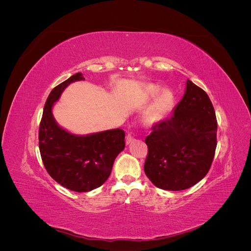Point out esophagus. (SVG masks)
I'll return each instance as SVG.
<instances>
[{"label": "esophagus", "instance_id": "esophagus-1", "mask_svg": "<svg viewBox=\"0 0 251 251\" xmlns=\"http://www.w3.org/2000/svg\"><path fill=\"white\" fill-rule=\"evenodd\" d=\"M134 140H135V138L133 137V136H132L131 134H127V135H126V144H131Z\"/></svg>", "mask_w": 251, "mask_h": 251}]
</instances>
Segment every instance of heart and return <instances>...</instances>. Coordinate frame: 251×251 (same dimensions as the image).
<instances>
[{"label": "heart", "instance_id": "1", "mask_svg": "<svg viewBox=\"0 0 251 251\" xmlns=\"http://www.w3.org/2000/svg\"><path fill=\"white\" fill-rule=\"evenodd\" d=\"M160 86L150 85L146 90V98L148 101L155 100L151 102L144 114V120L148 125L160 123L170 115L175 105V96L172 91L163 90Z\"/></svg>", "mask_w": 251, "mask_h": 251}]
</instances>
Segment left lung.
<instances>
[{"label": "left lung", "instance_id": "8db88e82", "mask_svg": "<svg viewBox=\"0 0 251 251\" xmlns=\"http://www.w3.org/2000/svg\"><path fill=\"white\" fill-rule=\"evenodd\" d=\"M217 127L208 95L187 79L173 116L156 124L146 138L144 173L151 183L165 191H182L198 183L214 160Z\"/></svg>", "mask_w": 251, "mask_h": 251}]
</instances>
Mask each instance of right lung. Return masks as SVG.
I'll list each match as a JSON object with an SVG mask.
<instances>
[{
  "instance_id": "add662e5",
  "label": "right lung",
  "mask_w": 251,
  "mask_h": 251,
  "mask_svg": "<svg viewBox=\"0 0 251 251\" xmlns=\"http://www.w3.org/2000/svg\"><path fill=\"white\" fill-rule=\"evenodd\" d=\"M83 79L81 73H76L51 91L39 131L45 169L57 183L78 193L101 186L110 176L114 160L126 146L125 131L121 128L79 136L56 124L52 114L53 104L71 82Z\"/></svg>"
}]
</instances>
